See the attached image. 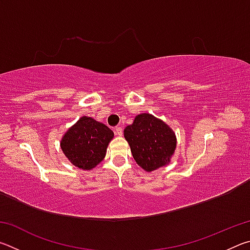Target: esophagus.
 Masks as SVG:
<instances>
[{"instance_id":"1","label":"esophagus","mask_w":250,"mask_h":250,"mask_svg":"<svg viewBox=\"0 0 250 250\" xmlns=\"http://www.w3.org/2000/svg\"><path fill=\"white\" fill-rule=\"evenodd\" d=\"M115 131H116V134L118 135H122V133H124V130H122L121 126H116Z\"/></svg>"}]
</instances>
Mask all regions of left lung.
<instances>
[{
	"label": "left lung",
	"instance_id": "obj_1",
	"mask_svg": "<svg viewBox=\"0 0 250 250\" xmlns=\"http://www.w3.org/2000/svg\"><path fill=\"white\" fill-rule=\"evenodd\" d=\"M124 132L135 162L146 171H154L170 162L176 138L163 121L149 113H142L135 117L132 125L125 126Z\"/></svg>",
	"mask_w": 250,
	"mask_h": 250
}]
</instances>
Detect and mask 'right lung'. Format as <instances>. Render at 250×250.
I'll return each instance as SVG.
<instances>
[{
  "label": "right lung",
  "mask_w": 250,
  "mask_h": 250,
  "mask_svg": "<svg viewBox=\"0 0 250 250\" xmlns=\"http://www.w3.org/2000/svg\"><path fill=\"white\" fill-rule=\"evenodd\" d=\"M112 130L89 117H83L67 131L61 141L62 150L75 167L91 170L104 160Z\"/></svg>",
  "instance_id": "right-lung-1"
}]
</instances>
